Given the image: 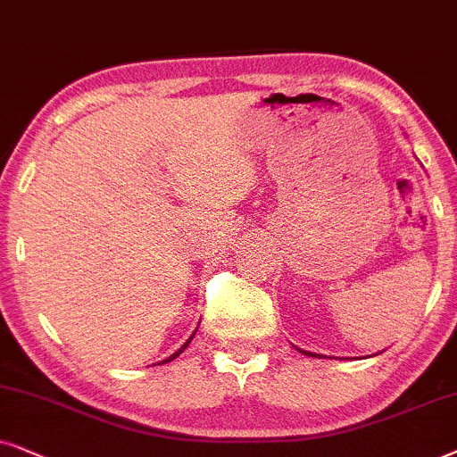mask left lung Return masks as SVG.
<instances>
[{
	"label": "left lung",
	"instance_id": "obj_1",
	"mask_svg": "<svg viewBox=\"0 0 457 457\" xmlns=\"http://www.w3.org/2000/svg\"><path fill=\"white\" fill-rule=\"evenodd\" d=\"M301 351V349H299ZM301 353H305V355H313V353H309V351H301Z\"/></svg>",
	"mask_w": 457,
	"mask_h": 457
}]
</instances>
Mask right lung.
Masks as SVG:
<instances>
[{
    "mask_svg": "<svg viewBox=\"0 0 457 457\" xmlns=\"http://www.w3.org/2000/svg\"><path fill=\"white\" fill-rule=\"evenodd\" d=\"M194 334H196V332H194ZM194 334H192V337H190V338H187V340H186V345H184V346H181V349H179V351H175V353H173V355H171V357H169V360H165V361H161V363H167V361H171V360H175V357H178V355H181V353H184V351L187 349V345H190V343H192Z\"/></svg>",
    "mask_w": 457,
    "mask_h": 457,
    "instance_id": "right-lung-1",
    "label": "right lung"
}]
</instances>
